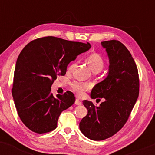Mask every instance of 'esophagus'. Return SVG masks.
Returning a JSON list of instances; mask_svg holds the SVG:
<instances>
[{"mask_svg": "<svg viewBox=\"0 0 155 155\" xmlns=\"http://www.w3.org/2000/svg\"><path fill=\"white\" fill-rule=\"evenodd\" d=\"M75 104L78 105V106H80V105H81V102L79 100V99H76L75 101Z\"/></svg>", "mask_w": 155, "mask_h": 155, "instance_id": "obj_1", "label": "esophagus"}]
</instances>
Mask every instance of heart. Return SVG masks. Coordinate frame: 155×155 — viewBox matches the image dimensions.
I'll list each match as a JSON object with an SVG mask.
<instances>
[{
  "label": "heart",
  "mask_w": 155,
  "mask_h": 155,
  "mask_svg": "<svg viewBox=\"0 0 155 155\" xmlns=\"http://www.w3.org/2000/svg\"><path fill=\"white\" fill-rule=\"evenodd\" d=\"M87 63L89 67L91 69L93 73L101 72L104 67V61L103 58L97 54H92L87 58ZM76 63L71 64L68 67V71H72L75 66ZM72 89L74 92L79 97H82L84 95V92L88 90L90 88V85L87 83L79 82V81H74L71 84Z\"/></svg>",
  "instance_id": "heart-1"
}]
</instances>
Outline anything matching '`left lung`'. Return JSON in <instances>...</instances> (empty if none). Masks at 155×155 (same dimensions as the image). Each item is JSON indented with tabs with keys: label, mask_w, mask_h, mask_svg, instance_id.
I'll return each mask as SVG.
<instances>
[{
	"label": "left lung",
	"mask_w": 155,
	"mask_h": 155,
	"mask_svg": "<svg viewBox=\"0 0 155 155\" xmlns=\"http://www.w3.org/2000/svg\"><path fill=\"white\" fill-rule=\"evenodd\" d=\"M101 45L109 60L108 75L95 85L90 97L105 101L99 106L83 101L87 114L79 123L81 132L93 140L110 138L123 127L139 94L138 69L128 49L117 40L103 41Z\"/></svg>",
	"instance_id": "left-lung-1"
}]
</instances>
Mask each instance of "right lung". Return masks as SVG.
Returning <instances> with one entry per match:
<instances>
[{
    "mask_svg": "<svg viewBox=\"0 0 155 155\" xmlns=\"http://www.w3.org/2000/svg\"><path fill=\"white\" fill-rule=\"evenodd\" d=\"M90 48V43L47 36L32 41L21 51L12 92L19 118L33 132L54 130L61 112L74 104L73 92L54 97L51 87L57 76L65 75L71 62Z\"/></svg>",
    "mask_w": 155,
    "mask_h": 155,
    "instance_id": "1",
    "label": "right lung"
}]
</instances>
